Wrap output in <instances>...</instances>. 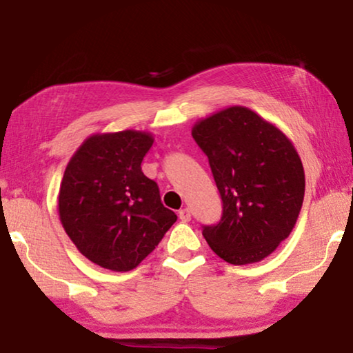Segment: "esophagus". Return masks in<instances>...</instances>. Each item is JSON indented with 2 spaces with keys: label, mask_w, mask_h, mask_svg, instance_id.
I'll use <instances>...</instances> for the list:
<instances>
[{
  "label": "esophagus",
  "mask_w": 353,
  "mask_h": 353,
  "mask_svg": "<svg viewBox=\"0 0 353 353\" xmlns=\"http://www.w3.org/2000/svg\"><path fill=\"white\" fill-rule=\"evenodd\" d=\"M179 219H181L182 223H188V221L191 219L190 208H182V210H179Z\"/></svg>",
  "instance_id": "esophagus-1"
}]
</instances>
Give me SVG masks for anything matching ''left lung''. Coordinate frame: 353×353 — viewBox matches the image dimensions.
Masks as SVG:
<instances>
[{
    "label": "left lung",
    "instance_id": "1",
    "mask_svg": "<svg viewBox=\"0 0 353 353\" xmlns=\"http://www.w3.org/2000/svg\"><path fill=\"white\" fill-rule=\"evenodd\" d=\"M223 199L218 224L202 227L230 265L256 263L288 238L301 212L305 174L288 137L248 107L234 105L191 130Z\"/></svg>",
    "mask_w": 353,
    "mask_h": 353
}]
</instances>
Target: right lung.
I'll return each instance as SVG.
<instances>
[{"mask_svg":"<svg viewBox=\"0 0 353 353\" xmlns=\"http://www.w3.org/2000/svg\"><path fill=\"white\" fill-rule=\"evenodd\" d=\"M152 143V135L140 130L92 135L65 170L61 223L77 250L105 270H134L177 219L141 171Z\"/></svg>","mask_w":353,"mask_h":353,"instance_id":"obj_1","label":"right lung"}]
</instances>
